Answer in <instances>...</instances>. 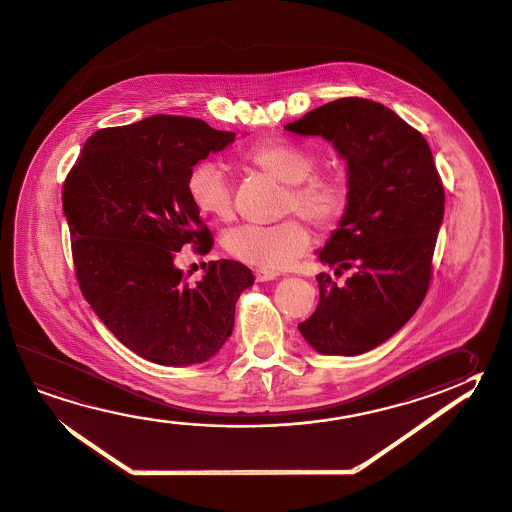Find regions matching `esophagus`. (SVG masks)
I'll return each mask as SVG.
<instances>
[{"instance_id":"34e87169","label":"esophagus","mask_w":512,"mask_h":512,"mask_svg":"<svg viewBox=\"0 0 512 512\" xmlns=\"http://www.w3.org/2000/svg\"><path fill=\"white\" fill-rule=\"evenodd\" d=\"M254 278H256V281H260V283H263V281H272V279L278 278V272H274V270H267V269H254Z\"/></svg>"}]
</instances>
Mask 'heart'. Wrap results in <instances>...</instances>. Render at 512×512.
<instances>
[{"label":"heart","mask_w":512,"mask_h":512,"mask_svg":"<svg viewBox=\"0 0 512 512\" xmlns=\"http://www.w3.org/2000/svg\"><path fill=\"white\" fill-rule=\"evenodd\" d=\"M243 159L286 184L283 215L297 213L319 231L333 229L346 215L351 199L346 174L338 168L315 170L319 154L312 148L290 139H270L249 148ZM188 193L200 213L215 220L233 217V184L226 166L217 161H200L191 168ZM310 247V231L295 217L270 226L243 224L224 236V249L233 258L267 270L288 269Z\"/></svg>","instance_id":"heart-1"}]
</instances>
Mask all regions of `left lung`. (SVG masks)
I'll list each match as a JSON object with an SVG mask.
<instances>
[{
  "instance_id": "8db88e82",
  "label": "left lung",
  "mask_w": 512,
  "mask_h": 512,
  "mask_svg": "<svg viewBox=\"0 0 512 512\" xmlns=\"http://www.w3.org/2000/svg\"><path fill=\"white\" fill-rule=\"evenodd\" d=\"M285 130L333 143L351 190L319 260L353 276L337 286L319 274V304L297 328L322 355H362L401 330L428 292L444 215L432 150L389 107L358 96L317 107Z\"/></svg>"
}]
</instances>
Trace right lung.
Masks as SVG:
<instances>
[{"instance_id":"1","label":"right lung","mask_w":512,"mask_h":512,"mask_svg":"<svg viewBox=\"0 0 512 512\" xmlns=\"http://www.w3.org/2000/svg\"><path fill=\"white\" fill-rule=\"evenodd\" d=\"M234 138L165 114L98 130L62 186L82 294L123 346L154 364L217 355L233 333L238 297L254 283L238 261H209L195 285L174 265L184 245L204 254L213 247L188 177Z\"/></svg>"}]
</instances>
